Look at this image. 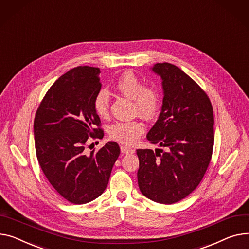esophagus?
<instances>
[{
    "mask_svg": "<svg viewBox=\"0 0 249 249\" xmlns=\"http://www.w3.org/2000/svg\"><path fill=\"white\" fill-rule=\"evenodd\" d=\"M121 152L123 154H133L135 152L134 149L126 147V146H121Z\"/></svg>",
    "mask_w": 249,
    "mask_h": 249,
    "instance_id": "1",
    "label": "esophagus"
}]
</instances>
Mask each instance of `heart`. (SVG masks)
<instances>
[{
  "mask_svg": "<svg viewBox=\"0 0 249 249\" xmlns=\"http://www.w3.org/2000/svg\"><path fill=\"white\" fill-rule=\"evenodd\" d=\"M115 88L124 96L134 100L135 112L144 118H153L160 106V94L154 87L145 86L143 81L132 71L121 74L115 82ZM96 114L106 118L110 111V94L102 88L93 100ZM145 125L140 120L118 121L109 127V136L122 144L133 145L144 133Z\"/></svg>",
  "mask_w": 249,
  "mask_h": 249,
  "instance_id": "obj_1",
  "label": "heart"
}]
</instances>
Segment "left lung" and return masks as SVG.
<instances>
[{
    "instance_id": "obj_1",
    "label": "left lung",
    "mask_w": 249,
    "mask_h": 249,
    "mask_svg": "<svg viewBox=\"0 0 249 249\" xmlns=\"http://www.w3.org/2000/svg\"><path fill=\"white\" fill-rule=\"evenodd\" d=\"M163 103L158 120L147 134L166 148L138 149L140 191L149 199L172 204L188 196L202 180L211 160L214 117L207 94L177 66L157 63Z\"/></svg>"
}]
</instances>
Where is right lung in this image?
I'll use <instances>...</instances> for the list:
<instances>
[{"label":"right lung","mask_w":249,"mask_h":249,"mask_svg":"<svg viewBox=\"0 0 249 249\" xmlns=\"http://www.w3.org/2000/svg\"><path fill=\"white\" fill-rule=\"evenodd\" d=\"M100 69L79 66L61 76L46 93L36 112L34 136L42 171L66 200L85 204L106 189L119 145L109 141L88 152L89 137L101 139L104 131L93 100L101 89Z\"/></svg>","instance_id":"right-lung-1"}]
</instances>
